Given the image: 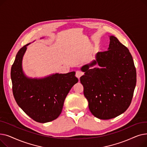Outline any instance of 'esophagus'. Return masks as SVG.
<instances>
[{
	"instance_id": "esophagus-1",
	"label": "esophagus",
	"mask_w": 147,
	"mask_h": 147,
	"mask_svg": "<svg viewBox=\"0 0 147 147\" xmlns=\"http://www.w3.org/2000/svg\"><path fill=\"white\" fill-rule=\"evenodd\" d=\"M83 74V73L81 71H77L76 73V76L79 79H80V77Z\"/></svg>"
}]
</instances>
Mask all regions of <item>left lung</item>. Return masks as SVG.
<instances>
[{
    "mask_svg": "<svg viewBox=\"0 0 147 147\" xmlns=\"http://www.w3.org/2000/svg\"><path fill=\"white\" fill-rule=\"evenodd\" d=\"M108 51L96 53L95 59L80 68V79L89 109L95 117L114 118L129 107L136 83V71L129 49L114 36ZM98 64L99 67L92 68Z\"/></svg>",
    "mask_w": 147,
    "mask_h": 147,
    "instance_id": "1",
    "label": "left lung"
}]
</instances>
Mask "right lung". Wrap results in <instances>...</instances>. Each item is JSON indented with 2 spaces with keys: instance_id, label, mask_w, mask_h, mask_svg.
<instances>
[{
  "instance_id": "obj_1",
  "label": "right lung",
  "mask_w": 147,
  "mask_h": 147,
  "mask_svg": "<svg viewBox=\"0 0 147 147\" xmlns=\"http://www.w3.org/2000/svg\"><path fill=\"white\" fill-rule=\"evenodd\" d=\"M30 44L20 49L11 67L13 94L18 106L30 117L38 123H47L58 117L69 91L79 80L74 71L43 78H28L23 71L22 61Z\"/></svg>"
}]
</instances>
